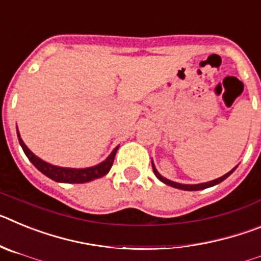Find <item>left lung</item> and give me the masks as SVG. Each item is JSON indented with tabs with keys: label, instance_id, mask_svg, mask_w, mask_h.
<instances>
[{
	"label": "left lung",
	"instance_id": "1",
	"mask_svg": "<svg viewBox=\"0 0 261 261\" xmlns=\"http://www.w3.org/2000/svg\"><path fill=\"white\" fill-rule=\"evenodd\" d=\"M151 165H153V171L154 174H155V176L158 177L159 180L162 181V183L167 184V186H171L174 187V188H179V190H183V191H200V190H205V188H209V187H213L216 186V184L221 183V181H223L227 176H230V175L232 174V172L235 171L234 167L231 170V171H229L227 174H225L223 176L218 177V179H214V180H211V181H206V183H200V184H180V183H176V181H172V180H168V179H166V177H163L162 175L159 174L158 171H156L155 166H154V163L151 162Z\"/></svg>",
	"mask_w": 261,
	"mask_h": 261
}]
</instances>
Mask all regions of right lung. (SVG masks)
<instances>
[{"mask_svg": "<svg viewBox=\"0 0 261 261\" xmlns=\"http://www.w3.org/2000/svg\"><path fill=\"white\" fill-rule=\"evenodd\" d=\"M18 140H19V144L22 146L23 151L27 155V158L31 161V163L38 168L39 171L43 172L45 176H48L49 179L55 181H59V183H87V181H91L94 179H98V177H102L107 174L108 171L112 167V163H114L115 155H116V151L119 149V146L115 147L112 153L107 156L106 161H103L102 163L99 165L93 166V167L87 168H66V167H59V166H53L50 163L44 162L43 159H40L39 156H36L35 154L30 150L29 147L26 146V144L23 142V140L20 138L19 132L17 130Z\"/></svg>", "mask_w": 261, "mask_h": 261, "instance_id": "1", "label": "right lung"}]
</instances>
